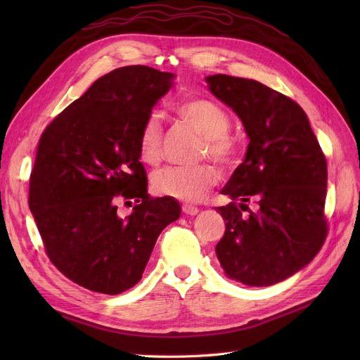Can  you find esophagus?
<instances>
[{"instance_id":"obj_1","label":"esophagus","mask_w":360,"mask_h":360,"mask_svg":"<svg viewBox=\"0 0 360 360\" xmlns=\"http://www.w3.org/2000/svg\"><path fill=\"white\" fill-rule=\"evenodd\" d=\"M182 212H184L186 213V215H196V213L198 212H200V209H198V207H195V205H190V204H184V205H182Z\"/></svg>"}]
</instances>
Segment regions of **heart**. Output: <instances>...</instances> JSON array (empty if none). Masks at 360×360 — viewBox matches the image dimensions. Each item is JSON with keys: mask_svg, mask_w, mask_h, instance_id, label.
<instances>
[{"mask_svg": "<svg viewBox=\"0 0 360 360\" xmlns=\"http://www.w3.org/2000/svg\"><path fill=\"white\" fill-rule=\"evenodd\" d=\"M178 116L187 124L196 128L204 137L202 156L210 155L221 162H229L235 155V143L229 137L231 117L207 98H192L176 106ZM160 145H162V125L158 114H150L143 120L137 139L139 156L145 164L158 165L160 160ZM219 173L210 164L195 167H167L155 173L151 179L153 192L160 196H170L174 200L196 202L202 200L205 193L217 184Z\"/></svg>", "mask_w": 360, "mask_h": 360, "instance_id": "b5f03b06", "label": "heart"}]
</instances>
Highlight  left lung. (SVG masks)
I'll list each match as a JSON object with an SVG mask.
<instances>
[{"label": "left lung", "mask_w": 360, "mask_h": 360, "mask_svg": "<svg viewBox=\"0 0 360 360\" xmlns=\"http://www.w3.org/2000/svg\"><path fill=\"white\" fill-rule=\"evenodd\" d=\"M205 82L249 137L246 158L221 190L232 202L217 207L226 221L217 257L229 278L271 286L303 269L323 246L326 159L292 98L250 79L215 74ZM249 200L257 210L243 217Z\"/></svg>", "instance_id": "left-lung-1"}]
</instances>
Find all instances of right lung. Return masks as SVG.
<instances>
[{"label":"right lung","mask_w":360,"mask_h":360,"mask_svg":"<svg viewBox=\"0 0 360 360\" xmlns=\"http://www.w3.org/2000/svg\"><path fill=\"white\" fill-rule=\"evenodd\" d=\"M174 74L125 66L97 79L46 127L30 173L29 209L46 254L65 277L116 295L142 278L159 233L181 217L170 196L150 198L139 131ZM136 202L117 215V201Z\"/></svg>","instance_id":"obj_1"}]
</instances>
